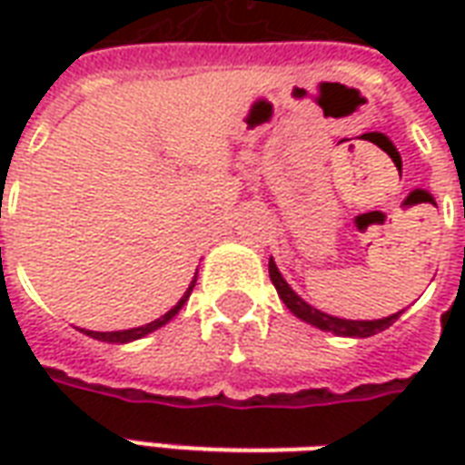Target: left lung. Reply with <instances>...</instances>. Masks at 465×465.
Returning a JSON list of instances; mask_svg holds the SVG:
<instances>
[{
	"mask_svg": "<svg viewBox=\"0 0 465 465\" xmlns=\"http://www.w3.org/2000/svg\"><path fill=\"white\" fill-rule=\"evenodd\" d=\"M269 276H272V283L276 286V292L282 296V302L286 303V309L293 313V316H299L302 322L312 323L316 329H322V331H331L336 336H356V339H366V336H373V333L386 331L391 323L396 322L401 316L399 313H393V316H386V319H376V322H349V319H336V316H329V313L319 312V309H313L309 303L303 302L302 296H296L292 292V286L283 282V276L276 269V263L273 259H269Z\"/></svg>",
	"mask_w": 465,
	"mask_h": 465,
	"instance_id": "1",
	"label": "left lung"
}]
</instances>
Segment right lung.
Listing matches in <instances>:
<instances>
[{
    "instance_id": "add662e5",
    "label": "right lung",
    "mask_w": 465,
    "mask_h": 465,
    "mask_svg": "<svg viewBox=\"0 0 465 465\" xmlns=\"http://www.w3.org/2000/svg\"><path fill=\"white\" fill-rule=\"evenodd\" d=\"M193 283H196V276H193V282H192V286H189V292L182 296V302L176 303L172 312L163 313L162 319H156V322L146 323V326H139V329H129V331H109V333L84 331V333H86V336H92V339H99V341H109V343H126V341H134V339H142V336H146V333H152V331H156V329H162L166 322H172L173 316L179 313V309H182L183 303H186V299H189V293H192Z\"/></svg>"
}]
</instances>
